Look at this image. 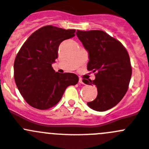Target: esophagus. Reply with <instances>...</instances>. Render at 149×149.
I'll return each instance as SVG.
<instances>
[{
	"instance_id": "34e87169",
	"label": "esophagus",
	"mask_w": 149,
	"mask_h": 149,
	"mask_svg": "<svg viewBox=\"0 0 149 149\" xmlns=\"http://www.w3.org/2000/svg\"><path fill=\"white\" fill-rule=\"evenodd\" d=\"M79 82L80 83V84H84V81H83V79H81V78H79Z\"/></svg>"
}]
</instances>
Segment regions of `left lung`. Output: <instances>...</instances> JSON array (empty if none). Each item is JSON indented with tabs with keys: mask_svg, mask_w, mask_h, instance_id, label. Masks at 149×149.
Masks as SVG:
<instances>
[{
	"mask_svg": "<svg viewBox=\"0 0 149 149\" xmlns=\"http://www.w3.org/2000/svg\"><path fill=\"white\" fill-rule=\"evenodd\" d=\"M76 35L88 52L87 70L96 72L95 79H83L84 84L97 87L98 95L87 103L98 112L111 109L126 94L132 76V67L127 51L116 39L103 31L77 30Z\"/></svg>",
	"mask_w": 149,
	"mask_h": 149,
	"instance_id": "obj_1",
	"label": "left lung"
}]
</instances>
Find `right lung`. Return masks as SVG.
<instances>
[{"label":"right lung","mask_w":149,"mask_h":149,"mask_svg":"<svg viewBox=\"0 0 149 149\" xmlns=\"http://www.w3.org/2000/svg\"><path fill=\"white\" fill-rule=\"evenodd\" d=\"M75 29L46 26L34 31L17 54L14 77L20 94L33 107L47 109L57 104L65 90L79 81L77 75L60 74L52 64L58 58V48L62 41L75 36Z\"/></svg>","instance_id":"add662e5"}]
</instances>
